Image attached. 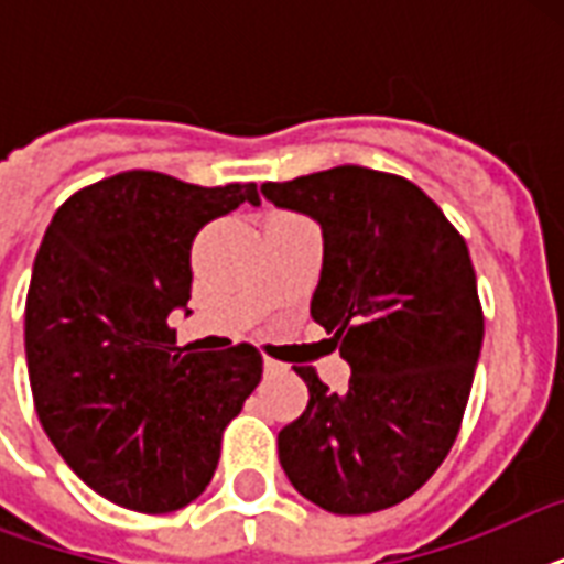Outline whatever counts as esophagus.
<instances>
[{
	"instance_id": "esophagus-1",
	"label": "esophagus",
	"mask_w": 564,
	"mask_h": 564,
	"mask_svg": "<svg viewBox=\"0 0 564 564\" xmlns=\"http://www.w3.org/2000/svg\"><path fill=\"white\" fill-rule=\"evenodd\" d=\"M263 369H265V375H281V371H286V366L278 360H272V357H265Z\"/></svg>"
}]
</instances>
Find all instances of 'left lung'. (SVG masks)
<instances>
[{
    "instance_id": "left-lung-1",
    "label": "left lung",
    "mask_w": 564,
    "mask_h": 564,
    "mask_svg": "<svg viewBox=\"0 0 564 564\" xmlns=\"http://www.w3.org/2000/svg\"><path fill=\"white\" fill-rule=\"evenodd\" d=\"M278 207L322 225L313 322L351 366L330 392L295 366L310 401L278 433L290 482L336 516H369L419 491L463 427L482 345L477 274L463 234L412 181L334 166L269 181Z\"/></svg>"
}]
</instances>
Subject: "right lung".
I'll use <instances>...</instances> for the list:
<instances>
[{"instance_id":"add662e5","label":"right lung","mask_w":564,"mask_h":564,"mask_svg":"<svg viewBox=\"0 0 564 564\" xmlns=\"http://www.w3.org/2000/svg\"><path fill=\"white\" fill-rule=\"evenodd\" d=\"M260 204L257 184L198 187L131 170L66 198L25 295V362L37 419L101 498L145 516L187 507L219 465L221 430L263 377L239 343L184 354L170 313L187 307L195 234Z\"/></svg>"}]
</instances>
